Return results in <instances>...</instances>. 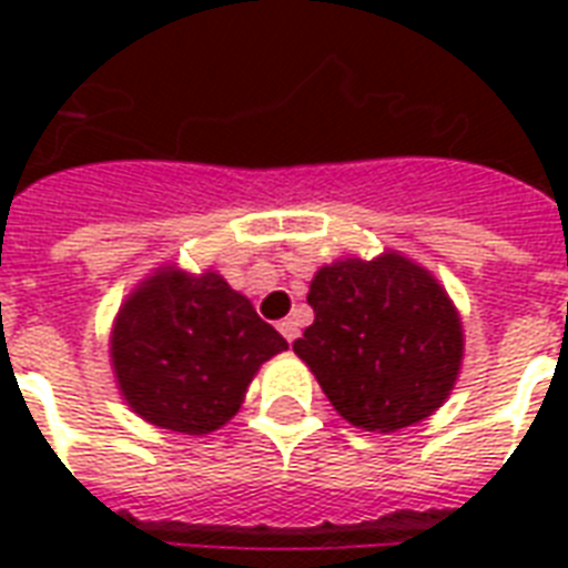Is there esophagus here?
<instances>
[{
    "instance_id": "1",
    "label": "esophagus",
    "mask_w": 568,
    "mask_h": 568,
    "mask_svg": "<svg viewBox=\"0 0 568 568\" xmlns=\"http://www.w3.org/2000/svg\"><path fill=\"white\" fill-rule=\"evenodd\" d=\"M276 329L283 333L285 342H294V338L301 336V324H297V321H294V318H283V321H280V324H276Z\"/></svg>"
}]
</instances>
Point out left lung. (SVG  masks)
Wrapping results in <instances>:
<instances>
[{"label": "left lung", "instance_id": "8db88e82", "mask_svg": "<svg viewBox=\"0 0 568 568\" xmlns=\"http://www.w3.org/2000/svg\"><path fill=\"white\" fill-rule=\"evenodd\" d=\"M315 321L294 342L342 418L395 433L445 400L463 365V321L439 280L397 250L336 258L312 276Z\"/></svg>", "mask_w": 568, "mask_h": 568}]
</instances>
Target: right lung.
<instances>
[{
  "mask_svg": "<svg viewBox=\"0 0 568 568\" xmlns=\"http://www.w3.org/2000/svg\"><path fill=\"white\" fill-rule=\"evenodd\" d=\"M283 351L288 342L212 267H155L123 301L109 336L129 409L189 436L221 430L258 368Z\"/></svg>",
  "mask_w": 568,
  "mask_h": 568,
  "instance_id": "1",
  "label": "right lung"
}]
</instances>
